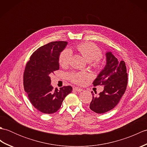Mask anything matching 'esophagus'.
Segmentation results:
<instances>
[{
  "label": "esophagus",
  "instance_id": "obj_1",
  "mask_svg": "<svg viewBox=\"0 0 147 147\" xmlns=\"http://www.w3.org/2000/svg\"><path fill=\"white\" fill-rule=\"evenodd\" d=\"M73 90H74V91L79 92L83 91L82 89H81V88H78V87H74V88H73Z\"/></svg>",
  "mask_w": 147,
  "mask_h": 147
}]
</instances>
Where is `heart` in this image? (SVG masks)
<instances>
[{"label":"heart","instance_id":"obj_1","mask_svg":"<svg viewBox=\"0 0 147 147\" xmlns=\"http://www.w3.org/2000/svg\"><path fill=\"white\" fill-rule=\"evenodd\" d=\"M77 50L86 60L90 62L91 66L95 69H100L103 64L100 57L102 51L98 47L92 42L80 43L76 47ZM72 58V52L70 49L63 50L59 55V62L62 67H67L70 64ZM67 78L71 82L81 85L88 78L85 72H76L67 74Z\"/></svg>","mask_w":147,"mask_h":147}]
</instances>
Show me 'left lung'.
<instances>
[{"instance_id": "obj_1", "label": "left lung", "mask_w": 147, "mask_h": 147, "mask_svg": "<svg viewBox=\"0 0 147 147\" xmlns=\"http://www.w3.org/2000/svg\"><path fill=\"white\" fill-rule=\"evenodd\" d=\"M106 65L93 82L94 86L104 85V89L93 96L90 109L97 114L105 113L114 109L126 90L127 73L124 61H119L111 52L106 53ZM93 93V92H92ZM95 94L96 92H95ZM94 95V94H93Z\"/></svg>"}]
</instances>
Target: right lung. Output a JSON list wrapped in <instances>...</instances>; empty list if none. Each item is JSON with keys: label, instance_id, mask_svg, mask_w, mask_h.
Returning a JSON list of instances; mask_svg holds the SVG:
<instances>
[{"label": "right lung", "instance_id": "add662e5", "mask_svg": "<svg viewBox=\"0 0 147 147\" xmlns=\"http://www.w3.org/2000/svg\"><path fill=\"white\" fill-rule=\"evenodd\" d=\"M67 42H52L40 47L30 56L24 69L23 85L30 102L44 114L57 112L73 88L71 86L54 89L51 76L59 70V57Z\"/></svg>", "mask_w": 147, "mask_h": 147}]
</instances>
